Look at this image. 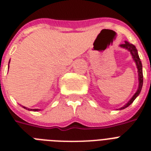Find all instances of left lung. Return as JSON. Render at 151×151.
Listing matches in <instances>:
<instances>
[{
  "label": "left lung",
  "instance_id": "1",
  "mask_svg": "<svg viewBox=\"0 0 151 151\" xmlns=\"http://www.w3.org/2000/svg\"><path fill=\"white\" fill-rule=\"evenodd\" d=\"M120 47L122 48L125 49L127 50L128 51L130 52L131 55L132 57V59L134 60V62L135 63L136 67L138 69V87L136 92L134 93V95L132 96V97L123 106L120 107L119 109H118L117 110H123L125 108L128 107L129 105H131L133 103V101L136 99V97H138V95L141 93V88H142V86H143V72H142V63H141V61L139 58V56H138V50L136 49L135 46L133 45L132 44H130L129 42H128L127 41H125V43L122 44V45H119Z\"/></svg>",
  "mask_w": 151,
  "mask_h": 151
}]
</instances>
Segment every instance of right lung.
Returning <instances> with one entry per match:
<instances>
[{"instance_id":"add662e5","label":"right lung","mask_w":151,"mask_h":151,"mask_svg":"<svg viewBox=\"0 0 151 151\" xmlns=\"http://www.w3.org/2000/svg\"><path fill=\"white\" fill-rule=\"evenodd\" d=\"M10 61H9V63H10ZM8 69H9V66H8ZM22 106L24 108V109H26V110H32V111H35V112H36V111H40V110H40V109H29V108L26 107V106Z\"/></svg>"}]
</instances>
